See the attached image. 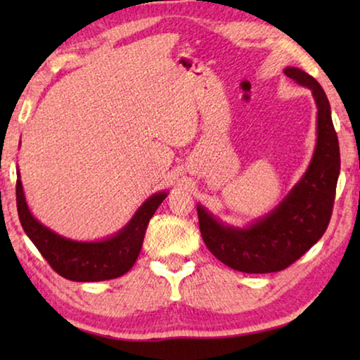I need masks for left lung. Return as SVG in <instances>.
I'll use <instances>...</instances> for the list:
<instances>
[{
    "label": "left lung",
    "instance_id": "left-lung-1",
    "mask_svg": "<svg viewBox=\"0 0 360 360\" xmlns=\"http://www.w3.org/2000/svg\"><path fill=\"white\" fill-rule=\"evenodd\" d=\"M284 75L313 92L318 106V139L311 163L270 214L246 229L225 225L197 205L206 248L233 270L243 273L281 271L321 240L330 222L340 174V148L330 105L319 82L298 68Z\"/></svg>",
    "mask_w": 360,
    "mask_h": 360
}]
</instances>
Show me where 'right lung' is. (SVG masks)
Returning a JSON list of instances; mask_svg holds the SVG:
<instances>
[{
    "mask_svg": "<svg viewBox=\"0 0 360 360\" xmlns=\"http://www.w3.org/2000/svg\"><path fill=\"white\" fill-rule=\"evenodd\" d=\"M167 195L158 192L146 200L119 233L89 243L65 238L38 222L28 210L22 181L17 179L15 184L17 211L28 238L60 276L79 283L106 281L125 275L135 265L150 217Z\"/></svg>",
    "mask_w": 360,
    "mask_h": 360,
    "instance_id": "obj_1",
    "label": "right lung"
}]
</instances>
